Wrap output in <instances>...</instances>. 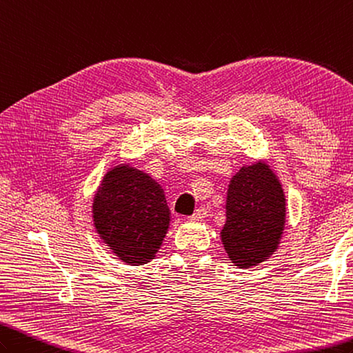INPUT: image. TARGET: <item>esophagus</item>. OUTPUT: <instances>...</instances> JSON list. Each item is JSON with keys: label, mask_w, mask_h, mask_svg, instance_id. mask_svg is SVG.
Segmentation results:
<instances>
[{"label": "esophagus", "mask_w": 353, "mask_h": 353, "mask_svg": "<svg viewBox=\"0 0 353 353\" xmlns=\"http://www.w3.org/2000/svg\"><path fill=\"white\" fill-rule=\"evenodd\" d=\"M207 214H208V211H207L205 208H203V207H199V208L193 213L192 219H193V221H202V219L207 217Z\"/></svg>", "instance_id": "obj_1"}]
</instances>
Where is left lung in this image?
I'll use <instances>...</instances> for the list:
<instances>
[{
  "label": "left lung",
  "mask_w": 353,
  "mask_h": 353,
  "mask_svg": "<svg viewBox=\"0 0 353 353\" xmlns=\"http://www.w3.org/2000/svg\"><path fill=\"white\" fill-rule=\"evenodd\" d=\"M285 194L275 172L260 160L243 166L226 193L222 245L231 263L248 269L278 249L285 226Z\"/></svg>",
  "instance_id": "8db88e82"
}]
</instances>
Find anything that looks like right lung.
<instances>
[{
  "label": "right lung",
  "mask_w": 353,
  "mask_h": 353,
  "mask_svg": "<svg viewBox=\"0 0 353 353\" xmlns=\"http://www.w3.org/2000/svg\"><path fill=\"white\" fill-rule=\"evenodd\" d=\"M92 217L108 249L131 265L154 260L170 222L160 184L128 163L104 175L93 198Z\"/></svg>",
  "instance_id": "right-lung-1"
}]
</instances>
